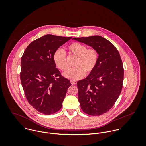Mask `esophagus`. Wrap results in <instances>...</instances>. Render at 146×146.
Wrapping results in <instances>:
<instances>
[{"instance_id":"1","label":"esophagus","mask_w":146,"mask_h":146,"mask_svg":"<svg viewBox=\"0 0 146 146\" xmlns=\"http://www.w3.org/2000/svg\"><path fill=\"white\" fill-rule=\"evenodd\" d=\"M70 82L72 85H75L77 83V82L74 80H70Z\"/></svg>"}]
</instances>
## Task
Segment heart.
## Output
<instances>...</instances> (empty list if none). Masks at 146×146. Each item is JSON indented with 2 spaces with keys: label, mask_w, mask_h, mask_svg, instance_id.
Wrapping results in <instances>:
<instances>
[{
  "label": "heart",
  "mask_w": 146,
  "mask_h": 146,
  "mask_svg": "<svg viewBox=\"0 0 146 146\" xmlns=\"http://www.w3.org/2000/svg\"><path fill=\"white\" fill-rule=\"evenodd\" d=\"M70 55L76 57L74 64L76 67L68 69L63 76L71 80H78L83 78L87 73L91 72L96 67L98 60V53L93 48L87 46L79 42H72L67 46ZM53 60L56 66L61 71H66L68 68L67 57L64 51L57 49L53 56Z\"/></svg>",
  "instance_id": "heart-1"
}]
</instances>
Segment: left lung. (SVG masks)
<instances>
[{
    "instance_id": "obj_1",
    "label": "left lung",
    "mask_w": 146,
    "mask_h": 146,
    "mask_svg": "<svg viewBox=\"0 0 146 146\" xmlns=\"http://www.w3.org/2000/svg\"><path fill=\"white\" fill-rule=\"evenodd\" d=\"M94 49L98 60L94 69L84 79L78 81V98L81 108L91 116L108 111L119 98L123 87L124 68L116 47L100 36L73 38Z\"/></svg>"
}]
</instances>
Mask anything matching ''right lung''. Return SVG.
<instances>
[{
  "label": "right lung",
  "instance_id": "right-lung-1",
  "mask_svg": "<svg viewBox=\"0 0 146 146\" xmlns=\"http://www.w3.org/2000/svg\"><path fill=\"white\" fill-rule=\"evenodd\" d=\"M71 37L47 34L31 42L21 57V84L29 103L44 115L59 111L69 80L61 75L53 60L54 52Z\"/></svg>",
  "mask_w": 146,
  "mask_h": 146
}]
</instances>
